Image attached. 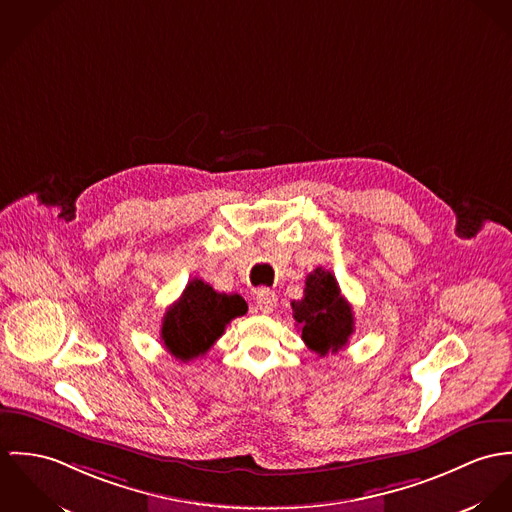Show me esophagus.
Returning <instances> with one entry per match:
<instances>
[{"instance_id": "esophagus-1", "label": "esophagus", "mask_w": 512, "mask_h": 512, "mask_svg": "<svg viewBox=\"0 0 512 512\" xmlns=\"http://www.w3.org/2000/svg\"><path fill=\"white\" fill-rule=\"evenodd\" d=\"M257 308L263 312V314H271L277 306V294L269 288H259L257 290Z\"/></svg>"}]
</instances>
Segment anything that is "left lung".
Instances as JSON below:
<instances>
[{"label":"left lung","instance_id":"8db88e82","mask_svg":"<svg viewBox=\"0 0 512 512\" xmlns=\"http://www.w3.org/2000/svg\"><path fill=\"white\" fill-rule=\"evenodd\" d=\"M292 318L308 349L336 353L353 334V312L330 271L318 267L306 277L304 296L292 302Z\"/></svg>","mask_w":512,"mask_h":512}]
</instances>
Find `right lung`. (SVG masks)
<instances>
[{
    "instance_id": "add662e5",
    "label": "right lung",
    "mask_w": 512,
    "mask_h": 512,
    "mask_svg": "<svg viewBox=\"0 0 512 512\" xmlns=\"http://www.w3.org/2000/svg\"><path fill=\"white\" fill-rule=\"evenodd\" d=\"M245 312L247 304L239 294L216 292L210 284L194 279L167 310L161 340L176 359L190 361L206 355L229 322Z\"/></svg>"
}]
</instances>
